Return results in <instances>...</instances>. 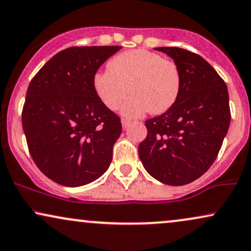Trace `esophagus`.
Returning a JSON list of instances; mask_svg holds the SVG:
<instances>
[{
    "label": "esophagus",
    "mask_w": 251,
    "mask_h": 251,
    "mask_svg": "<svg viewBox=\"0 0 251 251\" xmlns=\"http://www.w3.org/2000/svg\"><path fill=\"white\" fill-rule=\"evenodd\" d=\"M121 122H122V126H123V129L128 128L129 125H130V120L126 119V117H123V119H122V121H121Z\"/></svg>",
    "instance_id": "obj_1"
}]
</instances>
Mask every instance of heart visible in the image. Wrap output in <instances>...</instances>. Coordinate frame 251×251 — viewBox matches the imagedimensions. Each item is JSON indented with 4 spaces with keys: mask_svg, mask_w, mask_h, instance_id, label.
Here are the masks:
<instances>
[{
    "mask_svg": "<svg viewBox=\"0 0 251 251\" xmlns=\"http://www.w3.org/2000/svg\"><path fill=\"white\" fill-rule=\"evenodd\" d=\"M94 88L104 106L117 110L128 93L126 115L137 117L148 110L162 114L177 101L181 76L178 65L154 52L137 49L111 58L108 69L94 76Z\"/></svg>",
    "mask_w": 251,
    "mask_h": 251,
    "instance_id": "obj_1",
    "label": "heart"
}]
</instances>
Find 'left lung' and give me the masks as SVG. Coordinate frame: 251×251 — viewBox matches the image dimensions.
<instances>
[{"mask_svg":"<svg viewBox=\"0 0 251 251\" xmlns=\"http://www.w3.org/2000/svg\"><path fill=\"white\" fill-rule=\"evenodd\" d=\"M180 71L177 101L145 121L148 135L138 153L148 172L164 184L180 186L211 168L230 123L227 85L207 61L185 49L158 48Z\"/></svg>","mask_w":251,"mask_h":251,"instance_id":"8db88e82","label":"left lung"}]
</instances>
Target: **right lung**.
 <instances>
[{
    "mask_svg": "<svg viewBox=\"0 0 251 251\" xmlns=\"http://www.w3.org/2000/svg\"><path fill=\"white\" fill-rule=\"evenodd\" d=\"M121 49H65L31 79L22 110L27 149L40 171L58 184L82 186L109 168L122 125L93 81L99 67Z\"/></svg>",
    "mask_w": 251,
    "mask_h": 251,
    "instance_id": "right-lung-1",
    "label": "right lung"
}]
</instances>
